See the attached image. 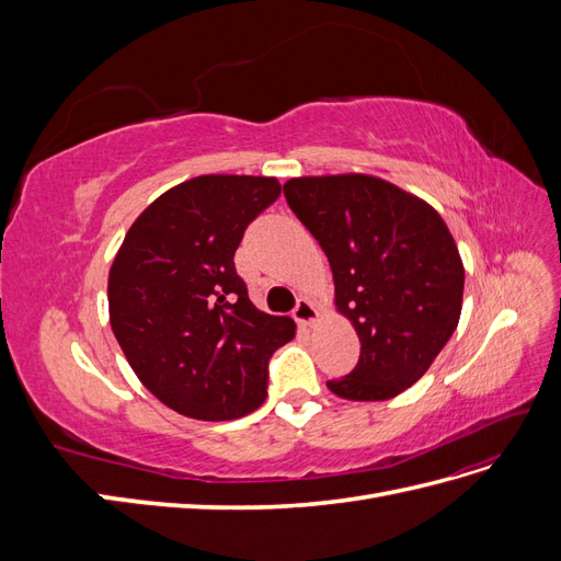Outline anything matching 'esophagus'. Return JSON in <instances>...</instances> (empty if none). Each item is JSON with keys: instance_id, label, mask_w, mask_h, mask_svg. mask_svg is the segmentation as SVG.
Instances as JSON below:
<instances>
[{"instance_id": "34e87169", "label": "esophagus", "mask_w": 561, "mask_h": 561, "mask_svg": "<svg viewBox=\"0 0 561 561\" xmlns=\"http://www.w3.org/2000/svg\"><path fill=\"white\" fill-rule=\"evenodd\" d=\"M293 316H295V320L299 322L301 328H309L311 322L318 318V311H316V307L307 297H301V299H297V307H295Z\"/></svg>"}]
</instances>
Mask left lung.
<instances>
[{
    "mask_svg": "<svg viewBox=\"0 0 561 561\" xmlns=\"http://www.w3.org/2000/svg\"><path fill=\"white\" fill-rule=\"evenodd\" d=\"M287 206L325 250L336 307L358 330L360 358L328 381L346 400H388L416 383L458 325L463 264L428 203L369 175L297 178Z\"/></svg>",
    "mask_w": 561,
    "mask_h": 561,
    "instance_id": "left-lung-1",
    "label": "left lung"
}]
</instances>
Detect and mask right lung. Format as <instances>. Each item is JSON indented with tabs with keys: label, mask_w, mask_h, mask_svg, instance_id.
Instances as JSON below:
<instances>
[{
	"label": "right lung",
	"mask_w": 561,
	"mask_h": 561,
	"mask_svg": "<svg viewBox=\"0 0 561 561\" xmlns=\"http://www.w3.org/2000/svg\"><path fill=\"white\" fill-rule=\"evenodd\" d=\"M280 196L276 178L201 175L135 219L110 268V322L133 371L171 410L229 421L264 402L268 360L295 336L254 309L233 254Z\"/></svg>",
	"instance_id": "right-lung-1"
}]
</instances>
